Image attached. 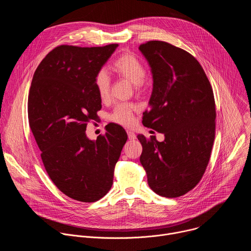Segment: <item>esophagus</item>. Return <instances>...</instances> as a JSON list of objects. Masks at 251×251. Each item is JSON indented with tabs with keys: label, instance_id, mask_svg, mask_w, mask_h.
Here are the masks:
<instances>
[{
	"label": "esophagus",
	"instance_id": "esophagus-1",
	"mask_svg": "<svg viewBox=\"0 0 251 251\" xmlns=\"http://www.w3.org/2000/svg\"><path fill=\"white\" fill-rule=\"evenodd\" d=\"M127 135H128L129 140H135L136 137H137L136 134L134 132H132V131H127Z\"/></svg>",
	"mask_w": 251,
	"mask_h": 251
}]
</instances>
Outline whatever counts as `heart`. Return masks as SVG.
I'll return each instance as SVG.
<instances>
[{
  "label": "heart",
  "instance_id": "1",
  "mask_svg": "<svg viewBox=\"0 0 251 251\" xmlns=\"http://www.w3.org/2000/svg\"><path fill=\"white\" fill-rule=\"evenodd\" d=\"M112 68L115 73L128 79L131 83L134 84L136 89L141 88L146 78V69L143 63L133 54L124 53L118 56L113 64ZM94 87L98 94V97L105 101L110 96L111 89V79L108 73L105 69L98 70L94 76ZM135 107L131 104H118L110 118L112 121L121 124V125H130L133 122V111Z\"/></svg>",
  "mask_w": 251,
  "mask_h": 251
}]
</instances>
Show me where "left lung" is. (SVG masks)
I'll list each match as a JSON object with an SVG mask.
<instances>
[{"mask_svg":"<svg viewBox=\"0 0 251 251\" xmlns=\"http://www.w3.org/2000/svg\"><path fill=\"white\" fill-rule=\"evenodd\" d=\"M153 76L150 111L143 125L163 133L147 140L138 135L140 162L149 187L159 196L177 198L194 189L206 169L214 141L216 103L200 62L188 51L151 41L139 47Z\"/></svg>","mask_w":251,"mask_h":251,"instance_id":"1","label":"left lung"}]
</instances>
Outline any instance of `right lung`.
<instances>
[{
    "instance_id": "add662e5",
    "label": "right lung",
    "mask_w": 251,
    "mask_h": 251,
    "mask_svg": "<svg viewBox=\"0 0 251 251\" xmlns=\"http://www.w3.org/2000/svg\"><path fill=\"white\" fill-rule=\"evenodd\" d=\"M117 48H55L34 71L28 93V123L47 173L60 192L83 202L111 189L127 141L125 130L113 123L96 140L85 132L101 109L94 76Z\"/></svg>"
}]
</instances>
